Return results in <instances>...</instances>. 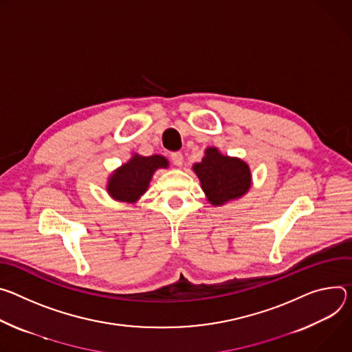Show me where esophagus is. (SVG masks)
<instances>
[{"label": "esophagus", "mask_w": 352, "mask_h": 352, "mask_svg": "<svg viewBox=\"0 0 352 352\" xmlns=\"http://www.w3.org/2000/svg\"><path fill=\"white\" fill-rule=\"evenodd\" d=\"M170 160H172L173 165H176V166H182L183 165V155L180 152H173L170 155Z\"/></svg>", "instance_id": "34e87169"}]
</instances>
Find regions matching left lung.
Returning <instances> with one entry per match:
<instances>
[{
    "instance_id": "obj_1",
    "label": "left lung",
    "mask_w": 352,
    "mask_h": 352,
    "mask_svg": "<svg viewBox=\"0 0 352 352\" xmlns=\"http://www.w3.org/2000/svg\"><path fill=\"white\" fill-rule=\"evenodd\" d=\"M208 203L222 207L242 199L252 187V170L248 162L236 156H228L217 146L204 151L201 162L192 165Z\"/></svg>"
}]
</instances>
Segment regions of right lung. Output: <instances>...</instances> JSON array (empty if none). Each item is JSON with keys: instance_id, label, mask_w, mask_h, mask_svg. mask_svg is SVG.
I'll use <instances>...</instances> for the list:
<instances>
[{"instance_id": "obj_1", "label": "right lung", "mask_w": 352, "mask_h": 352, "mask_svg": "<svg viewBox=\"0 0 352 352\" xmlns=\"http://www.w3.org/2000/svg\"><path fill=\"white\" fill-rule=\"evenodd\" d=\"M166 168H169V161L162 155L133 153L126 164L110 173L106 191L116 201L135 204L146 192L153 173Z\"/></svg>"}]
</instances>
